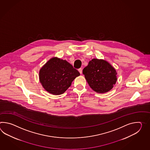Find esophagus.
Here are the masks:
<instances>
[{"instance_id": "esophagus-1", "label": "esophagus", "mask_w": 150, "mask_h": 150, "mask_svg": "<svg viewBox=\"0 0 150 150\" xmlns=\"http://www.w3.org/2000/svg\"><path fill=\"white\" fill-rule=\"evenodd\" d=\"M79 71L80 72V73L81 74H82V68L79 69Z\"/></svg>"}]
</instances>
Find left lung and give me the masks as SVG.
Wrapping results in <instances>:
<instances>
[{
    "label": "left lung",
    "instance_id": "obj_1",
    "mask_svg": "<svg viewBox=\"0 0 150 150\" xmlns=\"http://www.w3.org/2000/svg\"><path fill=\"white\" fill-rule=\"evenodd\" d=\"M90 88L97 93H105L113 88L117 80L116 70L107 61L93 59L83 70Z\"/></svg>",
    "mask_w": 150,
    "mask_h": 150
}]
</instances>
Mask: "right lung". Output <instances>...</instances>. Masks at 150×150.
Returning a JSON list of instances; mask_svg holds the SVG:
<instances>
[{
  "instance_id": "add662e5",
  "label": "right lung",
  "mask_w": 150,
  "mask_h": 150,
  "mask_svg": "<svg viewBox=\"0 0 150 150\" xmlns=\"http://www.w3.org/2000/svg\"><path fill=\"white\" fill-rule=\"evenodd\" d=\"M80 75L66 60L57 57H52L39 70L40 83L47 92L54 95L64 93Z\"/></svg>"
}]
</instances>
